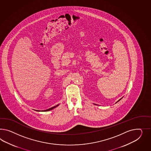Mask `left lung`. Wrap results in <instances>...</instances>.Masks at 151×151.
<instances>
[{"label": "left lung", "mask_w": 151, "mask_h": 151, "mask_svg": "<svg viewBox=\"0 0 151 151\" xmlns=\"http://www.w3.org/2000/svg\"><path fill=\"white\" fill-rule=\"evenodd\" d=\"M122 98H120V99H119V101H117V102H116V103H117V102H118L119 101H120V100H121V99H122ZM95 104V105H97V104Z\"/></svg>", "instance_id": "8db88e82"}]
</instances>
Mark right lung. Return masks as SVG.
I'll return each instance as SVG.
<instances>
[{
	"label": "right lung",
	"instance_id": "add662e5",
	"mask_svg": "<svg viewBox=\"0 0 151 151\" xmlns=\"http://www.w3.org/2000/svg\"><path fill=\"white\" fill-rule=\"evenodd\" d=\"M59 105V104H58L57 106H53V107H52V108H49V109H46V110H42V111H41V110L40 111V110H36V111H50V110H52L53 109L55 108H56V107H57Z\"/></svg>",
	"mask_w": 151,
	"mask_h": 151
}]
</instances>
